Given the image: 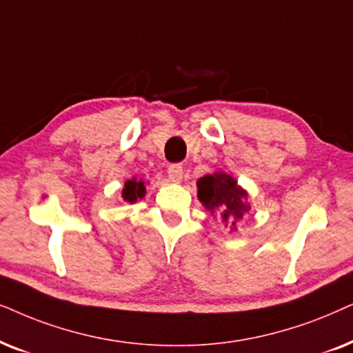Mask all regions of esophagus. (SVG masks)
Wrapping results in <instances>:
<instances>
[{
	"label": "esophagus",
	"mask_w": 353,
	"mask_h": 353,
	"mask_svg": "<svg viewBox=\"0 0 353 353\" xmlns=\"http://www.w3.org/2000/svg\"><path fill=\"white\" fill-rule=\"evenodd\" d=\"M182 172H184V169H182L181 164H171L168 169V176H169V181L171 182H181L182 181Z\"/></svg>",
	"instance_id": "esophagus-1"
}]
</instances>
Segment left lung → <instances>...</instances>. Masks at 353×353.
I'll return each mask as SVG.
<instances>
[{
  "instance_id": "obj_1",
  "label": "left lung",
  "mask_w": 353,
  "mask_h": 353,
  "mask_svg": "<svg viewBox=\"0 0 353 353\" xmlns=\"http://www.w3.org/2000/svg\"><path fill=\"white\" fill-rule=\"evenodd\" d=\"M199 187V200L211 213L219 216L225 224L236 231V223L242 219L245 211H248L247 192L237 185L231 176L224 172L208 174L196 182Z\"/></svg>"
}]
</instances>
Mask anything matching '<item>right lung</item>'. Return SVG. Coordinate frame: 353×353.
<instances>
[{"label":"right lung","mask_w":353,"mask_h":353,"mask_svg":"<svg viewBox=\"0 0 353 353\" xmlns=\"http://www.w3.org/2000/svg\"><path fill=\"white\" fill-rule=\"evenodd\" d=\"M143 195H145V185L142 181L132 179V181H128L124 184L122 199H124L125 201H129V203H134V201H137V199H142Z\"/></svg>","instance_id":"add662e5"}]
</instances>
